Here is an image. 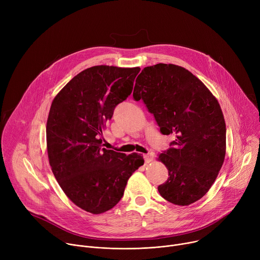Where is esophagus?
Masks as SVG:
<instances>
[{"instance_id": "obj_1", "label": "esophagus", "mask_w": 260, "mask_h": 260, "mask_svg": "<svg viewBox=\"0 0 260 260\" xmlns=\"http://www.w3.org/2000/svg\"><path fill=\"white\" fill-rule=\"evenodd\" d=\"M154 158V153H148V154H144V159H145V164H149L150 161H152Z\"/></svg>"}]
</instances>
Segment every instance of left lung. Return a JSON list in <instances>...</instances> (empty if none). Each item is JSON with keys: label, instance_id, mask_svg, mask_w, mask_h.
Masks as SVG:
<instances>
[{"label": "left lung", "instance_id": "obj_1", "mask_svg": "<svg viewBox=\"0 0 260 260\" xmlns=\"http://www.w3.org/2000/svg\"><path fill=\"white\" fill-rule=\"evenodd\" d=\"M134 99L143 100L174 147L158 155L169 171L158 192L168 202L188 206L211 188L223 165L226 126L221 107L191 72L173 63L146 67L136 79Z\"/></svg>", "mask_w": 260, "mask_h": 260}]
</instances>
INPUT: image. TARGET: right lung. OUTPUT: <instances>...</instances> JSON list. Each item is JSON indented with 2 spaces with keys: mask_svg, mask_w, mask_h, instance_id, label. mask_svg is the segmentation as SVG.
I'll list each match as a JSON object with an SVG mask.
<instances>
[{
  "mask_svg": "<svg viewBox=\"0 0 260 260\" xmlns=\"http://www.w3.org/2000/svg\"><path fill=\"white\" fill-rule=\"evenodd\" d=\"M140 68L94 66L68 82L52 101L46 124L49 165L64 194L91 214L112 209L127 180L144 165L102 146L106 122L132 93Z\"/></svg>",
  "mask_w": 260,
  "mask_h": 260,
  "instance_id": "obj_1",
  "label": "right lung"
}]
</instances>
